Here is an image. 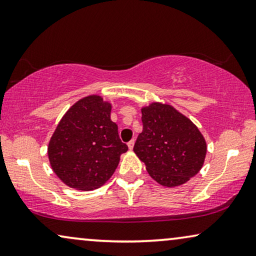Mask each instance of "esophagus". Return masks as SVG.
Wrapping results in <instances>:
<instances>
[{"instance_id": "1", "label": "esophagus", "mask_w": 256, "mask_h": 256, "mask_svg": "<svg viewBox=\"0 0 256 256\" xmlns=\"http://www.w3.org/2000/svg\"><path fill=\"white\" fill-rule=\"evenodd\" d=\"M134 144H135V140H129V142H128V148H129V150H132V148H134Z\"/></svg>"}]
</instances>
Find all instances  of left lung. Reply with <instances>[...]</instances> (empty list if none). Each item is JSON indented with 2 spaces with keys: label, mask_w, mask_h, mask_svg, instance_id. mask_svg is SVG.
<instances>
[{
  "label": "left lung",
  "mask_w": 256,
  "mask_h": 256,
  "mask_svg": "<svg viewBox=\"0 0 256 256\" xmlns=\"http://www.w3.org/2000/svg\"><path fill=\"white\" fill-rule=\"evenodd\" d=\"M143 130L134 152L154 180L165 187L186 184L202 168L206 143L201 132L168 104L142 107Z\"/></svg>",
  "instance_id": "obj_1"
}]
</instances>
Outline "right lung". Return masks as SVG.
Instances as JSON below:
<instances>
[{
	"label": "right lung",
	"mask_w": 256,
	"mask_h": 256,
	"mask_svg": "<svg viewBox=\"0 0 256 256\" xmlns=\"http://www.w3.org/2000/svg\"><path fill=\"white\" fill-rule=\"evenodd\" d=\"M110 110L100 96H88L74 104L58 122L48 144V158L66 186L80 190L102 186L128 150L110 120Z\"/></svg>",
	"instance_id": "obj_1"
}]
</instances>
